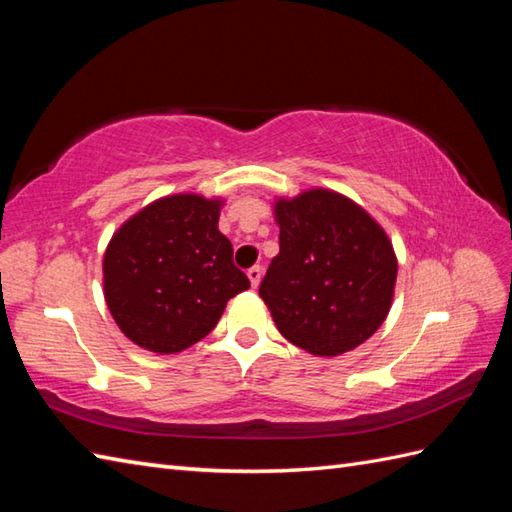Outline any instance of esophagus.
<instances>
[{"mask_svg": "<svg viewBox=\"0 0 512 512\" xmlns=\"http://www.w3.org/2000/svg\"><path fill=\"white\" fill-rule=\"evenodd\" d=\"M248 279H250V286L253 288H257L259 286V281H262V275H264V270H262V266H253V268H248Z\"/></svg>", "mask_w": 512, "mask_h": 512, "instance_id": "esophagus-1", "label": "esophagus"}]
</instances>
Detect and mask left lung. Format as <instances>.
<instances>
[{
    "label": "left lung",
    "instance_id": "1",
    "mask_svg": "<svg viewBox=\"0 0 512 512\" xmlns=\"http://www.w3.org/2000/svg\"><path fill=\"white\" fill-rule=\"evenodd\" d=\"M279 255L259 286L277 330L301 350L339 356L365 343L394 299L387 233L356 202L310 189L275 202Z\"/></svg>",
    "mask_w": 512,
    "mask_h": 512
}]
</instances>
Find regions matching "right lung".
Masks as SVG:
<instances>
[{"label": "right lung", "instance_id": "right-lung-1", "mask_svg": "<svg viewBox=\"0 0 512 512\" xmlns=\"http://www.w3.org/2000/svg\"><path fill=\"white\" fill-rule=\"evenodd\" d=\"M222 200L167 195L118 228L103 257L105 301L129 341L156 354L209 334L226 301L250 288L217 228Z\"/></svg>", "mask_w": 512, "mask_h": 512}]
</instances>
